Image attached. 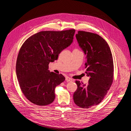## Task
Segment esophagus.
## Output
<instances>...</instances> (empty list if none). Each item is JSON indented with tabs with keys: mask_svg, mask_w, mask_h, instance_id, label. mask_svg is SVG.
Wrapping results in <instances>:
<instances>
[{
	"mask_svg": "<svg viewBox=\"0 0 131 131\" xmlns=\"http://www.w3.org/2000/svg\"><path fill=\"white\" fill-rule=\"evenodd\" d=\"M66 80L67 82H70V81H73V79L72 78H69V77H66Z\"/></svg>",
	"mask_w": 131,
	"mask_h": 131,
	"instance_id": "34e87169",
	"label": "esophagus"
}]
</instances>
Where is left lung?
<instances>
[{"mask_svg": "<svg viewBox=\"0 0 131 131\" xmlns=\"http://www.w3.org/2000/svg\"><path fill=\"white\" fill-rule=\"evenodd\" d=\"M76 38L86 55L85 73L90 79L88 85L76 81L78 89L73 99L78 106L89 108L100 103L112 84L113 59L108 44L99 35L79 31Z\"/></svg>", "mask_w": 131, "mask_h": 131, "instance_id": "obj_1", "label": "left lung"}]
</instances>
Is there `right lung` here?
I'll list each match as a JSON object with an SVG mask.
<instances>
[{
  "mask_svg": "<svg viewBox=\"0 0 131 131\" xmlns=\"http://www.w3.org/2000/svg\"><path fill=\"white\" fill-rule=\"evenodd\" d=\"M75 29L42 31L28 38L19 50L16 66L22 92L30 102L45 106L55 98L54 89L65 80L62 74L50 72V62L73 42Z\"/></svg>",
  "mask_w": 131,
  "mask_h": 131,
  "instance_id": "1",
  "label": "right lung"
}]
</instances>
